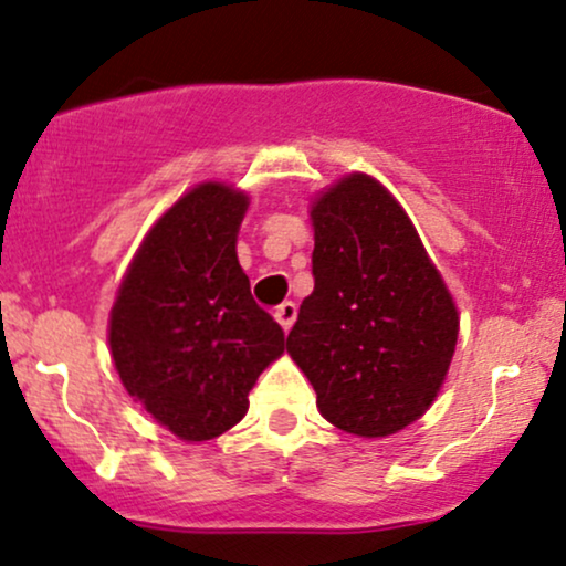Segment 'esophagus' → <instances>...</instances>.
I'll return each mask as SVG.
<instances>
[{
  "mask_svg": "<svg viewBox=\"0 0 566 566\" xmlns=\"http://www.w3.org/2000/svg\"><path fill=\"white\" fill-rule=\"evenodd\" d=\"M274 316H276V322L282 324V329L290 332L292 324H295V318H297V305L290 303V301L282 303V305H279V308L274 311Z\"/></svg>",
  "mask_w": 566,
  "mask_h": 566,
  "instance_id": "esophagus-1",
  "label": "esophagus"
}]
</instances>
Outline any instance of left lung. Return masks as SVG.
I'll return each mask as SVG.
<instances>
[{
  "label": "left lung",
  "instance_id": "obj_1",
  "mask_svg": "<svg viewBox=\"0 0 566 566\" xmlns=\"http://www.w3.org/2000/svg\"><path fill=\"white\" fill-rule=\"evenodd\" d=\"M313 292L287 353L322 417L387 438L438 398L459 311L411 218L377 179L350 174L313 202Z\"/></svg>",
  "mask_w": 566,
  "mask_h": 566
}]
</instances>
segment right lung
<instances>
[{
  "mask_svg": "<svg viewBox=\"0 0 566 566\" xmlns=\"http://www.w3.org/2000/svg\"><path fill=\"white\" fill-rule=\"evenodd\" d=\"M248 195L197 184L149 229L111 311L120 382L176 438H218L284 353V332L250 295L237 261Z\"/></svg>",
  "mask_w": 566,
  "mask_h": 566,
  "instance_id": "add662e5",
  "label": "right lung"
}]
</instances>
